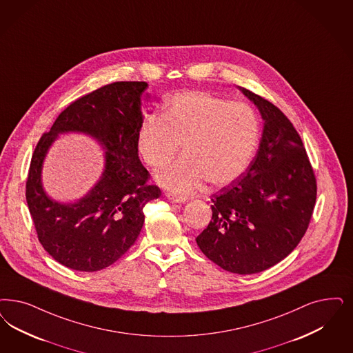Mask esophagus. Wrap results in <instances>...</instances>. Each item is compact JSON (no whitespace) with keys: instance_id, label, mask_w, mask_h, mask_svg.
<instances>
[{"instance_id":"esophagus-1","label":"esophagus","mask_w":353,"mask_h":353,"mask_svg":"<svg viewBox=\"0 0 353 353\" xmlns=\"http://www.w3.org/2000/svg\"><path fill=\"white\" fill-rule=\"evenodd\" d=\"M167 198L172 203H185L188 201L186 196H181V195L167 194Z\"/></svg>"}]
</instances>
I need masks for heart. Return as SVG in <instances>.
<instances>
[{"instance_id":"b5f03b06","label":"heart","mask_w":353,"mask_h":353,"mask_svg":"<svg viewBox=\"0 0 353 353\" xmlns=\"http://www.w3.org/2000/svg\"><path fill=\"white\" fill-rule=\"evenodd\" d=\"M259 120L245 103L203 91L170 97L158 117H150L137 134L139 158L151 168L167 164L183 148L181 158L158 172L160 186L188 194L205 181L223 188L249 168L259 143Z\"/></svg>"}]
</instances>
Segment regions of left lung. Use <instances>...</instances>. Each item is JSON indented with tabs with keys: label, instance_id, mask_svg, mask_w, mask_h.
Masks as SVG:
<instances>
[{
	"label": "left lung",
	"instance_id": "1",
	"mask_svg": "<svg viewBox=\"0 0 353 353\" xmlns=\"http://www.w3.org/2000/svg\"><path fill=\"white\" fill-rule=\"evenodd\" d=\"M237 88L259 110L262 138L243 176L211 196L212 219L195 241L223 270L250 275L279 263L301 241L316 185L292 122L266 99Z\"/></svg>",
	"mask_w": 353,
	"mask_h": 353
}]
</instances>
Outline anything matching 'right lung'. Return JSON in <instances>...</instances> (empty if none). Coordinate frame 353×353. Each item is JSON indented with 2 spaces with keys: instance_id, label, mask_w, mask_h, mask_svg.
<instances>
[{
  "instance_id": "1",
  "label": "right lung",
  "mask_w": 353,
  "mask_h": 353,
  "mask_svg": "<svg viewBox=\"0 0 353 353\" xmlns=\"http://www.w3.org/2000/svg\"><path fill=\"white\" fill-rule=\"evenodd\" d=\"M146 82H114L81 97L60 113L39 141L26 183V199L39 241L59 263L94 272L121 258L143 227V207L161 192L148 185V172L137 151L143 122ZM85 133L105 150V170L75 203L46 194L41 173L48 148L61 133Z\"/></svg>"
}]
</instances>
